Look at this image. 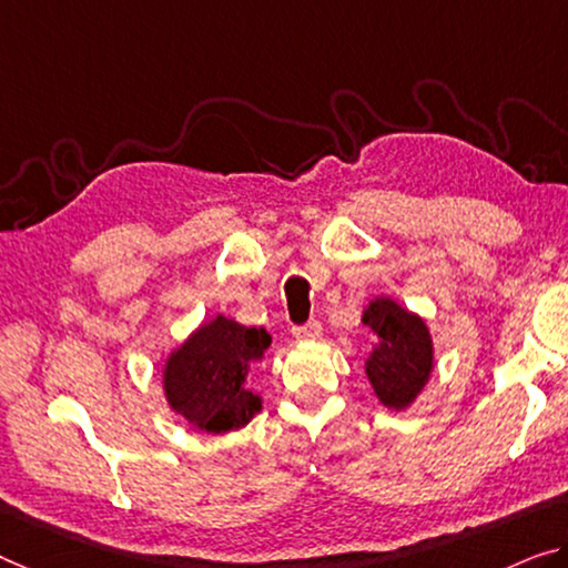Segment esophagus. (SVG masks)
<instances>
[{
	"instance_id": "34e87169",
	"label": "esophagus",
	"mask_w": 568,
	"mask_h": 568,
	"mask_svg": "<svg viewBox=\"0 0 568 568\" xmlns=\"http://www.w3.org/2000/svg\"><path fill=\"white\" fill-rule=\"evenodd\" d=\"M292 335L296 339H317L322 335V325L317 320H310L307 325H296L292 327Z\"/></svg>"
}]
</instances>
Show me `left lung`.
<instances>
[{"label": "left lung", "instance_id": "8db88e82", "mask_svg": "<svg viewBox=\"0 0 568 568\" xmlns=\"http://www.w3.org/2000/svg\"><path fill=\"white\" fill-rule=\"evenodd\" d=\"M363 325L378 335L365 361L375 396L383 406H412L434 371V345L426 322L400 307L390 296H375L363 312Z\"/></svg>", "mask_w": 568, "mask_h": 568}]
</instances>
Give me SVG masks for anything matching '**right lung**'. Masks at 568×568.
<instances>
[{
  "label": "right lung",
  "instance_id": "right-lung-1",
  "mask_svg": "<svg viewBox=\"0 0 568 568\" xmlns=\"http://www.w3.org/2000/svg\"><path fill=\"white\" fill-rule=\"evenodd\" d=\"M268 345L272 335L264 327H243L223 314L200 325L164 363L170 408L207 434L246 426L261 412V398L246 386V375Z\"/></svg>",
  "mask_w": 568,
  "mask_h": 568
}]
</instances>
